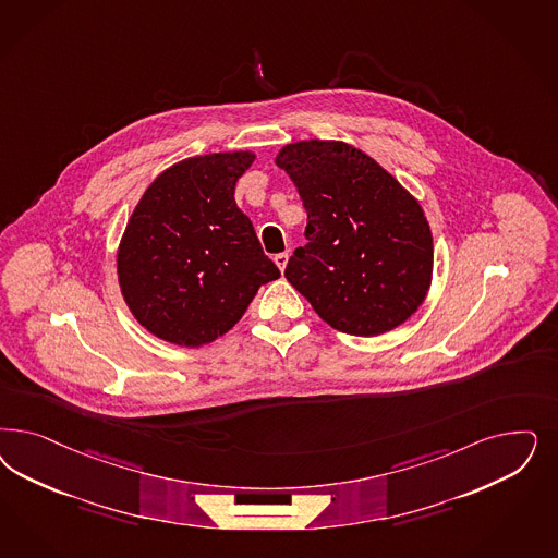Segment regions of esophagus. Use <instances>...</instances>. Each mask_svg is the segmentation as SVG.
I'll return each instance as SVG.
<instances>
[{"label": "esophagus", "mask_w": 558, "mask_h": 558, "mask_svg": "<svg viewBox=\"0 0 558 558\" xmlns=\"http://www.w3.org/2000/svg\"><path fill=\"white\" fill-rule=\"evenodd\" d=\"M289 254L288 252H281V254H275V265L279 267V270H286L288 267Z\"/></svg>", "instance_id": "obj_1"}]
</instances>
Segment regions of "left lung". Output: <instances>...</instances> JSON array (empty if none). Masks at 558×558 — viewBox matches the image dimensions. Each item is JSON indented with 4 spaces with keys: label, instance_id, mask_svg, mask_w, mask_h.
<instances>
[{
    "label": "left lung",
    "instance_id": "obj_1",
    "mask_svg": "<svg viewBox=\"0 0 558 558\" xmlns=\"http://www.w3.org/2000/svg\"><path fill=\"white\" fill-rule=\"evenodd\" d=\"M275 163L307 211V244L289 258V283L347 335L378 337L407 323L432 288V228L421 203L344 142L283 145Z\"/></svg>",
    "mask_w": 558,
    "mask_h": 558
}]
</instances>
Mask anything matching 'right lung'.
<instances>
[{"instance_id": "1", "label": "right lung", "mask_w": 558, "mask_h": 558, "mask_svg": "<svg viewBox=\"0 0 558 558\" xmlns=\"http://www.w3.org/2000/svg\"><path fill=\"white\" fill-rule=\"evenodd\" d=\"M248 149L172 163L145 189L117 251L125 304L154 337L203 347L244 316L281 272L235 205Z\"/></svg>"}]
</instances>
